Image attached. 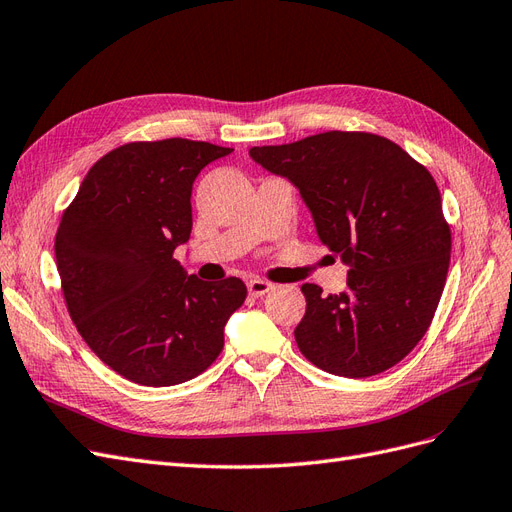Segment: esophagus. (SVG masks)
Segmentation results:
<instances>
[{
	"instance_id": "34e87169",
	"label": "esophagus",
	"mask_w": 512,
	"mask_h": 512,
	"mask_svg": "<svg viewBox=\"0 0 512 512\" xmlns=\"http://www.w3.org/2000/svg\"><path fill=\"white\" fill-rule=\"evenodd\" d=\"M271 288H273V284H269L265 280H258V277H254V280L247 282V290H250V294L256 299L262 297V294H267Z\"/></svg>"
}]
</instances>
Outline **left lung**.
I'll return each mask as SVG.
<instances>
[{
	"label": "left lung",
	"mask_w": 512,
	"mask_h": 512,
	"mask_svg": "<svg viewBox=\"0 0 512 512\" xmlns=\"http://www.w3.org/2000/svg\"><path fill=\"white\" fill-rule=\"evenodd\" d=\"M250 156L297 185L320 241L350 267L339 294L301 286L307 309L294 339L305 359L344 378L397 365L427 333L451 262L429 170L369 132H322Z\"/></svg>",
	"instance_id": "8db88e82"
}]
</instances>
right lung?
<instances>
[{
  "label": "right lung",
  "instance_id": "1",
  "mask_svg": "<svg viewBox=\"0 0 512 512\" xmlns=\"http://www.w3.org/2000/svg\"><path fill=\"white\" fill-rule=\"evenodd\" d=\"M218 147L138 141L89 168L55 237L66 307L85 344L143 386L196 378L218 359L224 327L247 297L239 277L203 282L173 258L192 232V183Z\"/></svg>",
  "mask_w": 512,
  "mask_h": 512
}]
</instances>
